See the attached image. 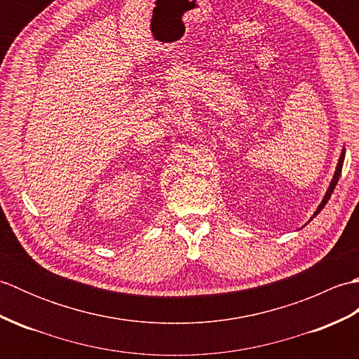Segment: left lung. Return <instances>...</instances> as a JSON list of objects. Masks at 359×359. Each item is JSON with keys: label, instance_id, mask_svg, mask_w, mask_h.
I'll return each instance as SVG.
<instances>
[{"label": "left lung", "instance_id": "obj_1", "mask_svg": "<svg viewBox=\"0 0 359 359\" xmlns=\"http://www.w3.org/2000/svg\"><path fill=\"white\" fill-rule=\"evenodd\" d=\"M344 157H346V149H342L341 157H339V162H338V165H337V171H334V175H333V179H332V182H330V187H329V189H327V194L324 196L323 202L319 203V207H318V210L315 211L313 217H315L316 215H319V212H321V210L325 207V203L329 202L330 196H332V193H333V189H334V187H337L338 180H339V175H341V171H342V163H344Z\"/></svg>", "mask_w": 359, "mask_h": 359}]
</instances>
